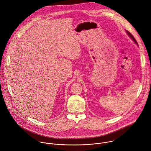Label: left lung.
<instances>
[{
  "mask_svg": "<svg viewBox=\"0 0 151 151\" xmlns=\"http://www.w3.org/2000/svg\"><path fill=\"white\" fill-rule=\"evenodd\" d=\"M126 32H127V35L129 36V37H130L134 42V43H135V44L137 45V46H139L138 45V44H137V42H136V39H135V38L133 37V36L130 33V32H128L127 30H126Z\"/></svg>",
  "mask_w": 151,
  "mask_h": 151,
  "instance_id": "8db88e82",
  "label": "left lung"
}]
</instances>
